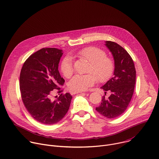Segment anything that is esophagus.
<instances>
[{"label": "esophagus", "instance_id": "obj_1", "mask_svg": "<svg viewBox=\"0 0 159 159\" xmlns=\"http://www.w3.org/2000/svg\"><path fill=\"white\" fill-rule=\"evenodd\" d=\"M80 93H81V92H73V91H72V92H70V93L71 94V95H75V94Z\"/></svg>", "mask_w": 159, "mask_h": 159}]
</instances>
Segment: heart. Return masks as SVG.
I'll return each instance as SVG.
<instances>
[{
	"instance_id": "heart-1",
	"label": "heart",
	"mask_w": 159,
	"mask_h": 159,
	"mask_svg": "<svg viewBox=\"0 0 159 159\" xmlns=\"http://www.w3.org/2000/svg\"><path fill=\"white\" fill-rule=\"evenodd\" d=\"M73 56L89 62L90 66L88 69L89 74L77 75L70 80L68 88L70 91H84L93 86L97 79L100 82H105L111 77L114 69V62L111 58L106 57V53L103 50L95 47H89L78 50ZM60 68L67 78H70L74 73L73 62L69 57L62 59Z\"/></svg>"
}]
</instances>
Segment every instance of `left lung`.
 <instances>
[{
    "label": "left lung",
    "instance_id": "1",
    "mask_svg": "<svg viewBox=\"0 0 159 159\" xmlns=\"http://www.w3.org/2000/svg\"><path fill=\"white\" fill-rule=\"evenodd\" d=\"M105 45L114 57L115 69L114 76L101 89L110 91L109 98L102 97V102L96 111L103 116L113 119L125 112L132 98L136 82V69L133 61L128 52L120 45L111 41Z\"/></svg>",
    "mask_w": 159,
    "mask_h": 159
}]
</instances>
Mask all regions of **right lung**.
Here are the masks:
<instances>
[{"label": "right lung", "mask_w": 159, "mask_h": 159, "mask_svg": "<svg viewBox=\"0 0 159 159\" xmlns=\"http://www.w3.org/2000/svg\"><path fill=\"white\" fill-rule=\"evenodd\" d=\"M56 48H43L25 62L20 73V88L25 106L31 117L45 125L59 122L67 112L72 96L62 93L65 82L58 70L63 53ZM54 89L60 96L52 98Z\"/></svg>", "instance_id": "add662e5"}]
</instances>
